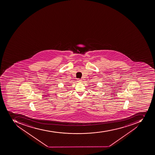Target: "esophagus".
Returning a JSON list of instances; mask_svg holds the SVG:
<instances>
[{
	"label": "esophagus",
	"instance_id": "obj_1",
	"mask_svg": "<svg viewBox=\"0 0 155 155\" xmlns=\"http://www.w3.org/2000/svg\"><path fill=\"white\" fill-rule=\"evenodd\" d=\"M77 81L78 82H81L82 80L81 79H80V78H78V79H77Z\"/></svg>",
	"mask_w": 155,
	"mask_h": 155
}]
</instances>
